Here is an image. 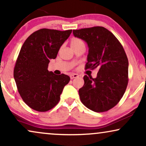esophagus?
Wrapping results in <instances>:
<instances>
[{
	"label": "esophagus",
	"instance_id": "1",
	"mask_svg": "<svg viewBox=\"0 0 146 146\" xmlns=\"http://www.w3.org/2000/svg\"><path fill=\"white\" fill-rule=\"evenodd\" d=\"M78 76H79L78 74H70V77L71 79L76 78H78Z\"/></svg>",
	"mask_w": 146,
	"mask_h": 146
}]
</instances>
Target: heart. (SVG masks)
<instances>
[{
    "instance_id": "b5f03b06",
    "label": "heart",
    "mask_w": 146,
    "mask_h": 146,
    "mask_svg": "<svg viewBox=\"0 0 146 146\" xmlns=\"http://www.w3.org/2000/svg\"><path fill=\"white\" fill-rule=\"evenodd\" d=\"M83 42L79 38H74L71 40V42H70V45H71V47L72 46H75L76 45H78L80 44H82Z\"/></svg>"
}]
</instances>
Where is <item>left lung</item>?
Returning a JSON list of instances; mask_svg holds the SVG:
<instances>
[{"label":"left lung","instance_id":"1","mask_svg":"<svg viewBox=\"0 0 146 146\" xmlns=\"http://www.w3.org/2000/svg\"><path fill=\"white\" fill-rule=\"evenodd\" d=\"M75 37L88 47L86 69L98 68L97 76H84V84L79 89L84 105L91 110L103 112L119 102L128 82V60L120 42L102 27L73 30Z\"/></svg>","mask_w":146,"mask_h":146}]
</instances>
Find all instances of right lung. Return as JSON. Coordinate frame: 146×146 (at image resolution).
Returning <instances> with one entry per match:
<instances>
[{
	"mask_svg": "<svg viewBox=\"0 0 146 146\" xmlns=\"http://www.w3.org/2000/svg\"><path fill=\"white\" fill-rule=\"evenodd\" d=\"M72 30L60 31L42 29L33 33L22 46L14 69V78L23 101L38 111L49 110L57 104L70 77L48 70Z\"/></svg>",
	"mask_w": 146,
	"mask_h": 146,
	"instance_id": "add662e5",
	"label": "right lung"
}]
</instances>
